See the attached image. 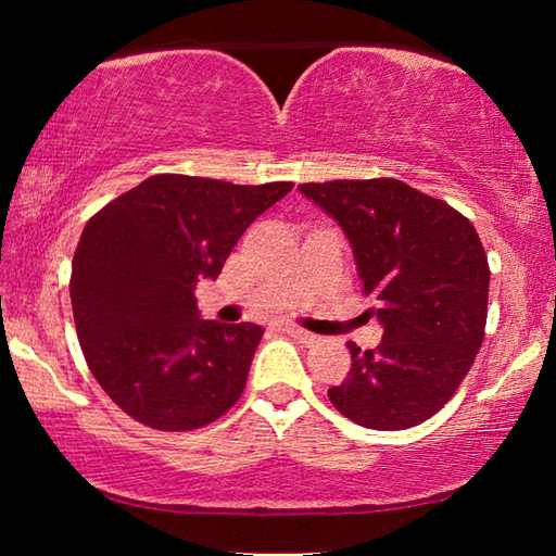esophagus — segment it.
<instances>
[{"mask_svg": "<svg viewBox=\"0 0 556 556\" xmlns=\"http://www.w3.org/2000/svg\"><path fill=\"white\" fill-rule=\"evenodd\" d=\"M279 331H281V333H289L291 338H296L299 343H306V345L316 341V336H314V333H308V331H304V328H299V326H291V324L279 326Z\"/></svg>", "mask_w": 556, "mask_h": 556, "instance_id": "1", "label": "esophagus"}]
</instances>
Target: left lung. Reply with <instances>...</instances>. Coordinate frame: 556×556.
I'll list each match as a JSON object with an SVG mask.
<instances>
[{"mask_svg": "<svg viewBox=\"0 0 556 556\" xmlns=\"http://www.w3.org/2000/svg\"><path fill=\"white\" fill-rule=\"evenodd\" d=\"M351 240L368 316L382 343L361 351L328 390L355 425L394 431L434 417L454 397L481 351L491 269L468 218L397 178L301 184Z\"/></svg>", "mask_w": 556, "mask_h": 556, "instance_id": "1", "label": "left lung"}]
</instances>
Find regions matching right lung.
I'll return each mask as SVG.
<instances>
[{"label":"right lung","mask_w":556,"mask_h":556,"mask_svg":"<svg viewBox=\"0 0 556 556\" xmlns=\"http://www.w3.org/2000/svg\"><path fill=\"white\" fill-rule=\"evenodd\" d=\"M291 186L156 174L88 220L73 255L75 331L90 372L131 419L191 431L240 400L265 331L203 321L193 291Z\"/></svg>","instance_id":"add662e5"}]
</instances>
